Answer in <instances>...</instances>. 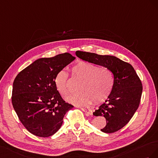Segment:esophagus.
Wrapping results in <instances>:
<instances>
[{
  "label": "esophagus",
  "instance_id": "esophagus-1",
  "mask_svg": "<svg viewBox=\"0 0 158 158\" xmlns=\"http://www.w3.org/2000/svg\"><path fill=\"white\" fill-rule=\"evenodd\" d=\"M81 110L83 112H85V113H86L87 115H91V114H93V111L91 110L86 109V108H83H83H81Z\"/></svg>",
  "mask_w": 158,
  "mask_h": 158
}]
</instances>
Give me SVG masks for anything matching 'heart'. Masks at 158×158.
Listing matches in <instances>:
<instances>
[{
    "label": "heart",
    "mask_w": 158,
    "mask_h": 158,
    "mask_svg": "<svg viewBox=\"0 0 158 158\" xmlns=\"http://www.w3.org/2000/svg\"><path fill=\"white\" fill-rule=\"evenodd\" d=\"M72 76L82 80L79 90L81 93L72 94L67 101L77 106H87L94 101L101 103L106 101L111 94L114 87L113 72L106 67H100L84 61H78L71 67ZM55 85L57 91L65 97L69 93L68 75L64 71L56 75Z\"/></svg>",
    "instance_id": "heart-1"
}]
</instances>
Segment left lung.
<instances>
[{
	"mask_svg": "<svg viewBox=\"0 0 158 158\" xmlns=\"http://www.w3.org/2000/svg\"><path fill=\"white\" fill-rule=\"evenodd\" d=\"M76 56L83 61L101 65L113 72L114 87L109 97L93 112V115L104 116L105 133H113L123 128L132 118L140 102L142 85L133 67L128 63L112 56L77 51Z\"/></svg>",
	"mask_w": 158,
	"mask_h": 158,
	"instance_id": "left-lung-1",
	"label": "left lung"
}]
</instances>
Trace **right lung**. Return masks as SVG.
<instances>
[{
  "label": "right lung",
  "instance_id": "1",
  "mask_svg": "<svg viewBox=\"0 0 158 158\" xmlns=\"http://www.w3.org/2000/svg\"><path fill=\"white\" fill-rule=\"evenodd\" d=\"M75 59L69 53L40 58L16 77L13 108L24 127L35 136H52L61 128L66 112L73 108L63 100L54 80L58 72Z\"/></svg>",
  "mask_w": 158,
  "mask_h": 158
}]
</instances>
